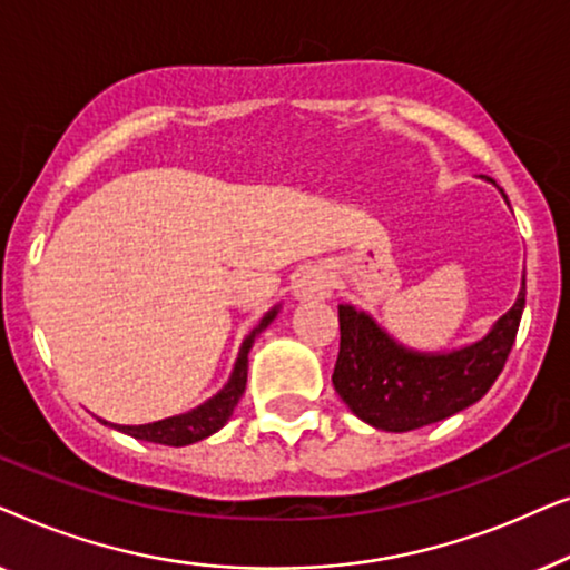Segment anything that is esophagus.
I'll return each mask as SVG.
<instances>
[{"mask_svg":"<svg viewBox=\"0 0 570 570\" xmlns=\"http://www.w3.org/2000/svg\"><path fill=\"white\" fill-rule=\"evenodd\" d=\"M332 293V275L322 264L301 269L293 279V295L298 301H318Z\"/></svg>","mask_w":570,"mask_h":570,"instance_id":"34e87169","label":"esophagus"}]
</instances>
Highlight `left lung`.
Wrapping results in <instances>:
<instances>
[{
	"label": "left lung",
	"instance_id": "8db88e82",
	"mask_svg": "<svg viewBox=\"0 0 570 570\" xmlns=\"http://www.w3.org/2000/svg\"><path fill=\"white\" fill-rule=\"evenodd\" d=\"M488 181L495 184L493 178ZM524 303L527 275L521 277L513 306L488 334L441 353L402 345L368 311L342 303L340 355L332 384L353 415L379 431L407 433L439 423L480 402L501 376Z\"/></svg>",
	"mask_w": 570,
	"mask_h": 570
}]
</instances>
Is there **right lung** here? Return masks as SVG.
<instances>
[{
  "instance_id": "1",
  "label": "right lung",
  "mask_w": 570,
  "mask_h": 570,
  "mask_svg": "<svg viewBox=\"0 0 570 570\" xmlns=\"http://www.w3.org/2000/svg\"><path fill=\"white\" fill-rule=\"evenodd\" d=\"M279 314V306L269 308L267 314L259 318V324L254 326L252 332L246 334V340L240 342L236 365H233L228 384H225L220 392L209 396L207 402H202L199 407H194L189 412H181V415L166 417V420H155V423L147 425H116V423H106L100 420L104 425H111L116 431L131 435L137 441H150V443H163V446H189V443H197L207 435H213L220 431V428L228 423L233 410L240 396H244L246 389V373H248V353H252L254 340L267 330V326L275 322Z\"/></svg>"
}]
</instances>
